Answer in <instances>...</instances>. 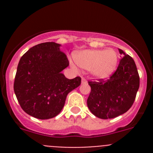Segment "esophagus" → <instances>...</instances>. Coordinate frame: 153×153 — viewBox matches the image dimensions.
Returning a JSON list of instances; mask_svg holds the SVG:
<instances>
[{"label": "esophagus", "mask_w": 153, "mask_h": 153, "mask_svg": "<svg viewBox=\"0 0 153 153\" xmlns=\"http://www.w3.org/2000/svg\"><path fill=\"white\" fill-rule=\"evenodd\" d=\"M81 83H82V84H86V83H87V81H86V79H85V78L82 77V79H81Z\"/></svg>", "instance_id": "esophagus-1"}]
</instances>
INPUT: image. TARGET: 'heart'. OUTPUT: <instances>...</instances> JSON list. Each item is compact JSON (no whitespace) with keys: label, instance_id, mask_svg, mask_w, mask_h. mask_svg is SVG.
Here are the masks:
<instances>
[{"label":"heart","instance_id":"b5f03b06","mask_svg":"<svg viewBox=\"0 0 153 153\" xmlns=\"http://www.w3.org/2000/svg\"><path fill=\"white\" fill-rule=\"evenodd\" d=\"M76 63L81 68L90 70L97 79H107L115 73L118 64V55L115 51L84 50L76 53Z\"/></svg>","mask_w":153,"mask_h":153}]
</instances>
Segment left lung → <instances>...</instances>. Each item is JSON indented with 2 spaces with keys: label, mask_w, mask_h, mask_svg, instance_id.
Here are the masks:
<instances>
[{
  "label": "left lung",
  "mask_w": 153,
  "mask_h": 153,
  "mask_svg": "<svg viewBox=\"0 0 153 153\" xmlns=\"http://www.w3.org/2000/svg\"><path fill=\"white\" fill-rule=\"evenodd\" d=\"M118 50L124 56L113 76L106 81L89 82L91 92L87 106L94 116L103 120L115 118L128 111L140 87V76L134 60Z\"/></svg>",
  "instance_id": "obj_1"
}]
</instances>
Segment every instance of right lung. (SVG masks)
<instances>
[{"instance_id": "right-lung-1", "label": "right lung", "mask_w": 153, "mask_h": 153, "mask_svg": "<svg viewBox=\"0 0 153 153\" xmlns=\"http://www.w3.org/2000/svg\"><path fill=\"white\" fill-rule=\"evenodd\" d=\"M60 47L54 42L39 44L19 61L13 90L23 110L31 117L48 120L57 116L67 94L80 85V77L69 79L62 73L69 61Z\"/></svg>"}]
</instances>
